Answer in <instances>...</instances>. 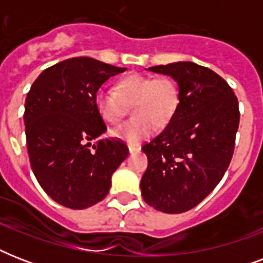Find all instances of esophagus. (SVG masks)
<instances>
[{"instance_id": "esophagus-1", "label": "esophagus", "mask_w": 263, "mask_h": 263, "mask_svg": "<svg viewBox=\"0 0 263 263\" xmlns=\"http://www.w3.org/2000/svg\"><path fill=\"white\" fill-rule=\"evenodd\" d=\"M128 150H129V153H134V152H139L140 150V146L139 144H128Z\"/></svg>"}]
</instances>
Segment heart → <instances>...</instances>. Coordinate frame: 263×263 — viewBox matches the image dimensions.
Returning a JSON list of instances; mask_svg holds the SVG:
<instances>
[{
    "label": "heart",
    "mask_w": 263,
    "mask_h": 263,
    "mask_svg": "<svg viewBox=\"0 0 263 263\" xmlns=\"http://www.w3.org/2000/svg\"><path fill=\"white\" fill-rule=\"evenodd\" d=\"M180 102L177 84L168 76L132 73L120 79L115 91L99 88L94 95L95 109L107 124H117L125 113V105H135V119L120 125L113 135L135 144L147 139L156 128L166 127L173 119Z\"/></svg>",
    "instance_id": "1"
}]
</instances>
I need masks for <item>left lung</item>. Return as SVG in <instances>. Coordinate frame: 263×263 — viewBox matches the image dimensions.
I'll list each match as a JSON object with an SVG mask.
<instances>
[{
	"label": "left lung",
	"mask_w": 263,
	"mask_h": 263,
	"mask_svg": "<svg viewBox=\"0 0 263 263\" xmlns=\"http://www.w3.org/2000/svg\"><path fill=\"white\" fill-rule=\"evenodd\" d=\"M172 76L180 102L160 135L142 147L148 165L140 190L156 210H191L216 188L232 160L239 128V102L216 72L191 61L148 68Z\"/></svg>",
	"instance_id": "left-lung-1"
}]
</instances>
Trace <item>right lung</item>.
<instances>
[{
    "label": "right lung",
    "mask_w": 263,
    "mask_h": 263,
    "mask_svg": "<svg viewBox=\"0 0 263 263\" xmlns=\"http://www.w3.org/2000/svg\"><path fill=\"white\" fill-rule=\"evenodd\" d=\"M125 68L90 57H75L47 68L26 98L27 150L35 177L47 195L65 208L82 210L98 203L110 190L111 175L128 157L120 139L91 140L106 125L94 95Z\"/></svg>",
    "instance_id": "add662e5"
}]
</instances>
